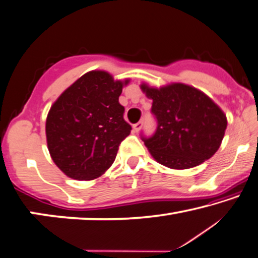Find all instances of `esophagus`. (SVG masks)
<instances>
[{
  "label": "esophagus",
  "mask_w": 258,
  "mask_h": 258,
  "mask_svg": "<svg viewBox=\"0 0 258 258\" xmlns=\"http://www.w3.org/2000/svg\"><path fill=\"white\" fill-rule=\"evenodd\" d=\"M142 125H144V122H142V121H138L137 124L133 125V130L136 131V132H139V131L141 130V127H142Z\"/></svg>",
  "instance_id": "esophagus-1"
}]
</instances>
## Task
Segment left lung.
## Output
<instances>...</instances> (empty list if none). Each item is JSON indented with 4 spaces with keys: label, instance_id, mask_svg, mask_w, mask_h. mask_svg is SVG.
<instances>
[{
    "label": "left lung",
    "instance_id": "left-lung-1",
    "mask_svg": "<svg viewBox=\"0 0 258 258\" xmlns=\"http://www.w3.org/2000/svg\"><path fill=\"white\" fill-rule=\"evenodd\" d=\"M153 99L157 127L142 141L157 162L171 169L194 168L212 157L227 127L225 113L209 96L194 87L171 83L160 89L140 86Z\"/></svg>",
    "mask_w": 258,
    "mask_h": 258
}]
</instances>
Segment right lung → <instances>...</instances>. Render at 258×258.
<instances>
[{"label":"right lung","instance_id":"add662e5","mask_svg":"<svg viewBox=\"0 0 258 258\" xmlns=\"http://www.w3.org/2000/svg\"><path fill=\"white\" fill-rule=\"evenodd\" d=\"M130 80L114 81L104 71L76 80L51 106L46 139L51 157L68 177L97 178L111 167L119 145L131 133L119 103Z\"/></svg>","mask_w":258,"mask_h":258}]
</instances>
